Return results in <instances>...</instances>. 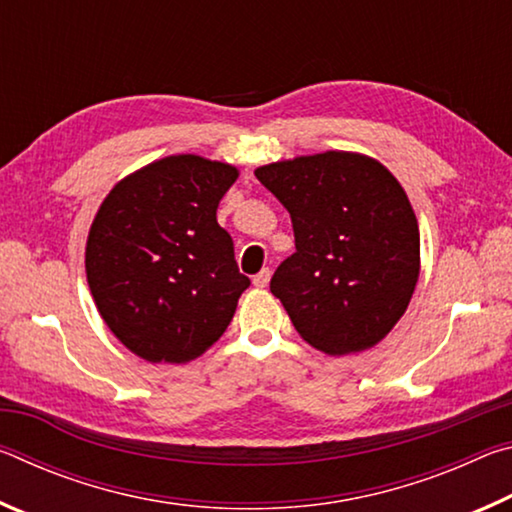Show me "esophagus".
I'll return each instance as SVG.
<instances>
[{"mask_svg": "<svg viewBox=\"0 0 512 512\" xmlns=\"http://www.w3.org/2000/svg\"><path fill=\"white\" fill-rule=\"evenodd\" d=\"M268 280H271V271H268V268H262V271H259L255 277H253V284L257 289H264L266 284H268Z\"/></svg>", "mask_w": 512, "mask_h": 512, "instance_id": "34e87169", "label": "esophagus"}]
</instances>
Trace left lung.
<instances>
[{
    "mask_svg": "<svg viewBox=\"0 0 512 512\" xmlns=\"http://www.w3.org/2000/svg\"><path fill=\"white\" fill-rule=\"evenodd\" d=\"M255 176L291 214L296 253L271 293L309 345L361 352L391 332L420 275V230L409 196L384 164L325 151L264 164Z\"/></svg>",
    "mask_w": 512,
    "mask_h": 512,
    "instance_id": "8db88e82",
    "label": "left lung"
}]
</instances>
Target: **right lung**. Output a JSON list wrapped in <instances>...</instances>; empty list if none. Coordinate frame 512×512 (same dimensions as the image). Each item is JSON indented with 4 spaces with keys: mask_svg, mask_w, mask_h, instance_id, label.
<instances>
[{
    "mask_svg": "<svg viewBox=\"0 0 512 512\" xmlns=\"http://www.w3.org/2000/svg\"><path fill=\"white\" fill-rule=\"evenodd\" d=\"M232 164L169 155L110 189L94 216L85 273L101 318L137 357L185 363L214 345L250 287L216 207Z\"/></svg>",
    "mask_w": 512,
    "mask_h": 512,
    "instance_id": "obj_1",
    "label": "right lung"
}]
</instances>
